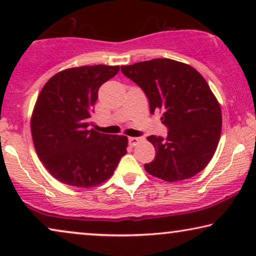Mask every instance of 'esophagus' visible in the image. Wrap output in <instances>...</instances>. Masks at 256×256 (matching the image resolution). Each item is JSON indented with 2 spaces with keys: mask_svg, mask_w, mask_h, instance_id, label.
I'll use <instances>...</instances> for the list:
<instances>
[{
  "mask_svg": "<svg viewBox=\"0 0 256 256\" xmlns=\"http://www.w3.org/2000/svg\"><path fill=\"white\" fill-rule=\"evenodd\" d=\"M128 141H129V144H130L132 146H134L138 144L140 141H141V138H129Z\"/></svg>",
  "mask_w": 256,
  "mask_h": 256,
  "instance_id": "esophagus-1",
  "label": "esophagus"
}]
</instances>
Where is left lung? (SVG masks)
Returning <instances> with one entry per match:
<instances>
[{"instance_id":"8db88e82","label":"left lung","mask_w":256,"mask_h":256,"mask_svg":"<svg viewBox=\"0 0 256 256\" xmlns=\"http://www.w3.org/2000/svg\"><path fill=\"white\" fill-rule=\"evenodd\" d=\"M121 71L141 87L150 113L160 112L169 129L166 138H146L156 150L155 160L144 164L146 172L174 183L204 170L222 126L220 104L204 76L192 66L168 58L121 66Z\"/></svg>"}]
</instances>
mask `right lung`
<instances>
[{
  "label": "right lung",
  "instance_id": "right-lung-1",
  "mask_svg": "<svg viewBox=\"0 0 256 256\" xmlns=\"http://www.w3.org/2000/svg\"><path fill=\"white\" fill-rule=\"evenodd\" d=\"M120 66L62 70L42 88L31 115V135L40 162L62 183L93 188L106 182L128 146L127 136L90 129L98 90Z\"/></svg>",
  "mask_w": 256,
  "mask_h": 256
}]
</instances>
